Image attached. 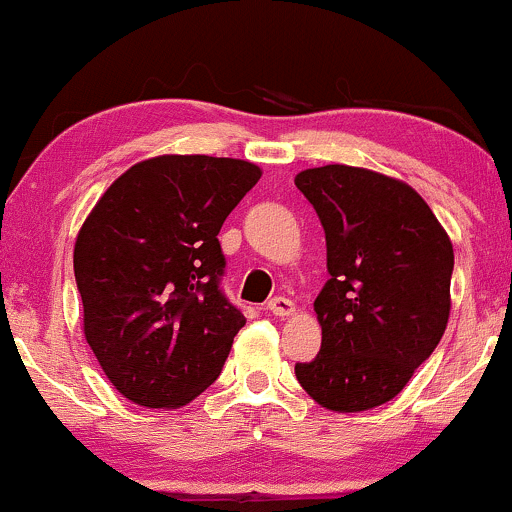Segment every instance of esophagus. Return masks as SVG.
I'll return each mask as SVG.
<instances>
[{
	"label": "esophagus",
	"instance_id": "obj_1",
	"mask_svg": "<svg viewBox=\"0 0 512 512\" xmlns=\"http://www.w3.org/2000/svg\"><path fill=\"white\" fill-rule=\"evenodd\" d=\"M267 310L272 315H276V317H289V315L296 313V305H293V301H289V298L276 296V298H272V301L267 303Z\"/></svg>",
	"mask_w": 512,
	"mask_h": 512
}]
</instances>
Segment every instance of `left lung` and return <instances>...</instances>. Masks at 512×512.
Masks as SVG:
<instances>
[{
  "label": "left lung",
  "instance_id": "left-lung-1",
  "mask_svg": "<svg viewBox=\"0 0 512 512\" xmlns=\"http://www.w3.org/2000/svg\"><path fill=\"white\" fill-rule=\"evenodd\" d=\"M327 238L325 289L315 298L322 346L298 363L320 407L356 414L407 387L450 317V236L404 180L330 163L296 175Z\"/></svg>",
  "mask_w": 512,
  "mask_h": 512
}]
</instances>
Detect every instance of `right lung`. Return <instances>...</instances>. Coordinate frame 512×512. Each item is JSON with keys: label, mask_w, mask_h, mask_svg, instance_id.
Listing matches in <instances>:
<instances>
[{"label": "right lung", "mask_w": 512, "mask_h": 512, "mask_svg": "<svg viewBox=\"0 0 512 512\" xmlns=\"http://www.w3.org/2000/svg\"><path fill=\"white\" fill-rule=\"evenodd\" d=\"M262 178L240 158L163 154L103 192L74 243L84 337L129 402L180 409L219 378L245 315L219 291L226 216Z\"/></svg>", "instance_id": "add662e5"}]
</instances>
